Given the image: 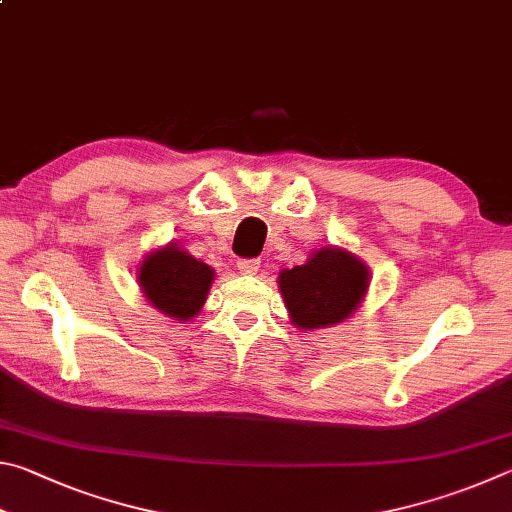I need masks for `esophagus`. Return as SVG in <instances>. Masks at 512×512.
Listing matches in <instances>:
<instances>
[{"instance_id":"34e87169","label":"esophagus","mask_w":512,"mask_h":512,"mask_svg":"<svg viewBox=\"0 0 512 512\" xmlns=\"http://www.w3.org/2000/svg\"><path fill=\"white\" fill-rule=\"evenodd\" d=\"M258 267H261V261H258V258H240V261H238L240 274L251 276V274L258 272Z\"/></svg>"}]
</instances>
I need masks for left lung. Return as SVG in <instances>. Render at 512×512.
Returning a JSON list of instances; mask_svg holds the SVG:
<instances>
[{"mask_svg": "<svg viewBox=\"0 0 512 512\" xmlns=\"http://www.w3.org/2000/svg\"><path fill=\"white\" fill-rule=\"evenodd\" d=\"M279 288L294 326L328 328L360 308L369 290V267L351 251L321 247L308 263L283 270Z\"/></svg>", "mask_w": 512, "mask_h": 512, "instance_id": "1", "label": "left lung"}]
</instances>
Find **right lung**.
Masks as SVG:
<instances>
[{
  "label": "right lung",
  "mask_w": 512,
  "mask_h": 512,
  "mask_svg": "<svg viewBox=\"0 0 512 512\" xmlns=\"http://www.w3.org/2000/svg\"><path fill=\"white\" fill-rule=\"evenodd\" d=\"M137 279L143 297L159 312L177 321H188L204 306L213 283V270L170 242L146 256Z\"/></svg>",
  "instance_id": "1"
}]
</instances>
